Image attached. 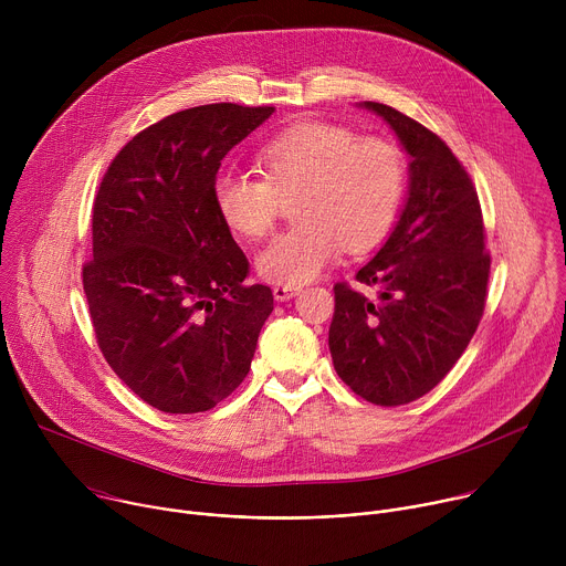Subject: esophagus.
I'll return each instance as SVG.
<instances>
[{
  "instance_id": "1",
  "label": "esophagus",
  "mask_w": 566,
  "mask_h": 566,
  "mask_svg": "<svg viewBox=\"0 0 566 566\" xmlns=\"http://www.w3.org/2000/svg\"><path fill=\"white\" fill-rule=\"evenodd\" d=\"M302 291V286H275L273 289V295H275V300H280V302H286V300H291L293 295H297Z\"/></svg>"
}]
</instances>
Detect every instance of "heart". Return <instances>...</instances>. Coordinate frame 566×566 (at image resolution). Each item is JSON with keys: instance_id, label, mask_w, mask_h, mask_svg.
<instances>
[{"instance_id": "obj_1", "label": "heart", "mask_w": 566, "mask_h": 566, "mask_svg": "<svg viewBox=\"0 0 566 566\" xmlns=\"http://www.w3.org/2000/svg\"><path fill=\"white\" fill-rule=\"evenodd\" d=\"M262 177L219 172L212 199L221 221L239 237L260 239L295 199V223L258 258L264 280L300 286L329 269L343 247L374 249L391 230L408 168L400 147L385 136H358L329 123H300L271 136L258 151Z\"/></svg>"}]
</instances>
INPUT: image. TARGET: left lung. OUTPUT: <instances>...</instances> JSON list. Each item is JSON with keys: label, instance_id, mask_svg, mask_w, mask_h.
<instances>
[{"label": "left lung", "instance_id": "left-lung-1", "mask_svg": "<svg viewBox=\"0 0 566 566\" xmlns=\"http://www.w3.org/2000/svg\"><path fill=\"white\" fill-rule=\"evenodd\" d=\"M378 114L410 154V190L396 228L356 280L334 286V367L360 398L406 406L437 387L465 352L486 306L491 255L476 190L452 149L382 103Z\"/></svg>", "mask_w": 566, "mask_h": 566}]
</instances>
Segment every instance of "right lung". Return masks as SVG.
Instances as JSON below:
<instances>
[{
	"mask_svg": "<svg viewBox=\"0 0 566 566\" xmlns=\"http://www.w3.org/2000/svg\"><path fill=\"white\" fill-rule=\"evenodd\" d=\"M275 109L214 103L138 132L109 164L92 217L83 286L116 376L168 415L212 410L251 369L273 311L221 221L223 156Z\"/></svg>",
	"mask_w": 566,
	"mask_h": 566,
	"instance_id": "right-lung-1",
	"label": "right lung"
}]
</instances>
